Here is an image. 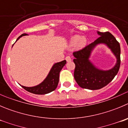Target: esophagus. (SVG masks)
Masks as SVG:
<instances>
[{
	"instance_id": "esophagus-1",
	"label": "esophagus",
	"mask_w": 128,
	"mask_h": 128,
	"mask_svg": "<svg viewBox=\"0 0 128 128\" xmlns=\"http://www.w3.org/2000/svg\"><path fill=\"white\" fill-rule=\"evenodd\" d=\"M65 59H66V60L67 61V62H70V61H72V58L70 56H67Z\"/></svg>"
}]
</instances>
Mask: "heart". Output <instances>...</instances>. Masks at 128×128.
<instances>
[{"label":"heart","mask_w":128,"mask_h":128,"mask_svg":"<svg viewBox=\"0 0 128 128\" xmlns=\"http://www.w3.org/2000/svg\"><path fill=\"white\" fill-rule=\"evenodd\" d=\"M86 42H87V40L84 37L80 38L79 36H75L71 39L70 44L72 46L76 44L78 48H82L85 46Z\"/></svg>","instance_id":"obj_1"}]
</instances>
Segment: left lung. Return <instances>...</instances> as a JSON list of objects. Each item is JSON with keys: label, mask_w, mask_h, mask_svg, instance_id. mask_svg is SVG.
<instances>
[{"label": "left lung", "mask_w": 128, "mask_h": 128, "mask_svg": "<svg viewBox=\"0 0 128 128\" xmlns=\"http://www.w3.org/2000/svg\"><path fill=\"white\" fill-rule=\"evenodd\" d=\"M97 33L100 37L96 41L73 53L75 64L74 78L80 87L86 89L98 90L106 86L117 75L121 64V48L119 42L109 32L97 31ZM100 43L106 44L117 58L116 65L109 70L104 71L97 69L88 59L92 50L96 45Z\"/></svg>", "instance_id": "obj_1"}]
</instances>
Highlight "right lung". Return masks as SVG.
I'll return each mask as SVG.
<instances>
[{"instance_id":"right-lung-1","label":"right lung","mask_w":128,"mask_h":128,"mask_svg":"<svg viewBox=\"0 0 128 128\" xmlns=\"http://www.w3.org/2000/svg\"><path fill=\"white\" fill-rule=\"evenodd\" d=\"M26 35H27V34H22L18 38L17 40H19L22 36H26ZM66 63V60H63L61 62L55 63L51 69L47 77L40 84L32 87H24V86H22V87L28 92L39 95L46 94H48L54 90L58 84L60 72L62 70V68L65 66Z\"/></svg>"}]
</instances>
